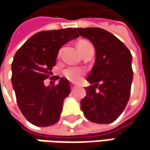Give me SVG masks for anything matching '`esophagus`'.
<instances>
[{"label":"esophagus","mask_w":150,"mask_h":150,"mask_svg":"<svg viewBox=\"0 0 150 150\" xmlns=\"http://www.w3.org/2000/svg\"><path fill=\"white\" fill-rule=\"evenodd\" d=\"M70 85H71V91H72V90H74V89L77 87V86H76L75 84H73V83H71Z\"/></svg>","instance_id":"esophagus-1"}]
</instances>
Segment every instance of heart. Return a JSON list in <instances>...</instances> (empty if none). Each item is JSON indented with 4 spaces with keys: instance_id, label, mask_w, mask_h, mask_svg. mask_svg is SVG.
Returning <instances> with one entry per match:
<instances>
[{
    "instance_id": "heart-1",
    "label": "heart",
    "mask_w": 150,
    "mask_h": 150,
    "mask_svg": "<svg viewBox=\"0 0 150 150\" xmlns=\"http://www.w3.org/2000/svg\"><path fill=\"white\" fill-rule=\"evenodd\" d=\"M91 45V43L85 40H81L78 42V48L81 52V54L83 53L85 48L88 46ZM61 53V50L59 51L58 56L59 57ZM84 74V70L79 68V67H67L63 71V75L67 80L73 82V83H79L82 79L83 75Z\"/></svg>"
}]
</instances>
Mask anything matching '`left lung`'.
Returning a JSON list of instances; mask_svg holds the SVG:
<instances>
[{"label": "left lung", "instance_id": "1", "mask_svg": "<svg viewBox=\"0 0 150 150\" xmlns=\"http://www.w3.org/2000/svg\"><path fill=\"white\" fill-rule=\"evenodd\" d=\"M96 49V62L87 80L81 109L91 122L109 124L122 113L129 101L133 78L132 54L123 42L102 28H75Z\"/></svg>", "mask_w": 150, "mask_h": 150}]
</instances>
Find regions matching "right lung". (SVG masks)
I'll list each match as a JSON object with an SVG mask.
<instances>
[{
  "label": "right lung",
  "mask_w": 150,
  "mask_h": 150,
  "mask_svg": "<svg viewBox=\"0 0 150 150\" xmlns=\"http://www.w3.org/2000/svg\"><path fill=\"white\" fill-rule=\"evenodd\" d=\"M79 37L75 29L40 31L29 38L14 55L12 83L18 106L27 120L37 126H48L59 120L64 99L71 92L69 82L46 87L43 81L55 66L59 49Z\"/></svg>",
  "instance_id": "1"
}]
</instances>
